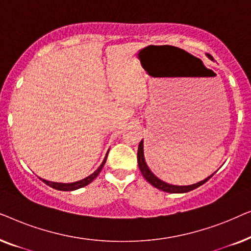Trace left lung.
I'll return each instance as SVG.
<instances>
[{
    "mask_svg": "<svg viewBox=\"0 0 251 251\" xmlns=\"http://www.w3.org/2000/svg\"><path fill=\"white\" fill-rule=\"evenodd\" d=\"M207 57L209 58V59L214 60V58H212L209 53H207ZM137 160H138V166H139L140 173L143 174L144 178H145V179L149 181L151 185H153L154 187L159 188V190L163 191V192H168V193H186V192L193 191V190H195V188H198L199 186H201V185H203L205 181H208L212 176H214V174H212L211 176L207 177L205 179L199 181V183H197V184L187 185V186L171 185V184L166 183V181L159 179V178H157L155 175H154L152 171L150 170V168L147 167V164L145 162V157H144V142L143 140L139 143L138 153H137Z\"/></svg>",
    "mask_w": 251,
    "mask_h": 251,
    "instance_id": "8db88e82",
    "label": "left lung"
}]
</instances>
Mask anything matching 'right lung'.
I'll return each instance as SVG.
<instances>
[{
	"label": "right lung",
	"mask_w": 251,
	"mask_h": 251,
	"mask_svg": "<svg viewBox=\"0 0 251 251\" xmlns=\"http://www.w3.org/2000/svg\"><path fill=\"white\" fill-rule=\"evenodd\" d=\"M107 154H106L105 159H104V161H102V163L100 164V167H99L98 169L96 170L94 174H91L90 176L85 177L84 179L74 181V183H67V184H65V183H54V181H49V180L42 179V178H40V179L43 180L47 185H49L50 187H52V188H54V190H58V191H74V190H77V188L84 187V186H87L88 184H90L91 181L94 180L95 178L98 176L99 173H100L101 169H102V167H104V164L106 162V160H107Z\"/></svg>",
	"instance_id": "right-lung-1"
}]
</instances>
